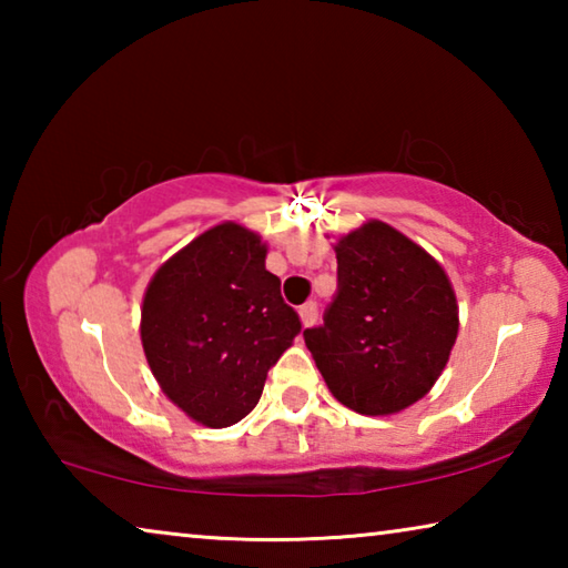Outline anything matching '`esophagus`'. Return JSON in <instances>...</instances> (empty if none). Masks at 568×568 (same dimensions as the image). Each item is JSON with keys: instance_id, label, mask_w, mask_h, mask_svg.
Returning a JSON list of instances; mask_svg holds the SVG:
<instances>
[{"instance_id": "esophagus-1", "label": "esophagus", "mask_w": 568, "mask_h": 568, "mask_svg": "<svg viewBox=\"0 0 568 568\" xmlns=\"http://www.w3.org/2000/svg\"><path fill=\"white\" fill-rule=\"evenodd\" d=\"M297 315H301V323L305 325V328H311V325L318 321V305L305 303V305L297 307Z\"/></svg>"}]
</instances>
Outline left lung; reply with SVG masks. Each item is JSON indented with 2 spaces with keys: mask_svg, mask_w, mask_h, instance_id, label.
Returning <instances> with one entry per match:
<instances>
[{
  "mask_svg": "<svg viewBox=\"0 0 568 568\" xmlns=\"http://www.w3.org/2000/svg\"><path fill=\"white\" fill-rule=\"evenodd\" d=\"M338 295L321 328L303 331L325 386L345 408L390 416L444 373L458 335L454 285L434 255L383 220L333 245Z\"/></svg>",
  "mask_w": 568,
  "mask_h": 568,
  "instance_id": "1",
  "label": "left lung"
}]
</instances>
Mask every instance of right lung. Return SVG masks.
<instances>
[{
	"mask_svg": "<svg viewBox=\"0 0 568 568\" xmlns=\"http://www.w3.org/2000/svg\"><path fill=\"white\" fill-rule=\"evenodd\" d=\"M265 255L261 235L227 220L162 263L142 297L140 338L152 376L200 426L243 420L301 333Z\"/></svg>",
	"mask_w": 568,
	"mask_h": 568,
	"instance_id": "right-lung-1",
	"label": "right lung"
}]
</instances>
